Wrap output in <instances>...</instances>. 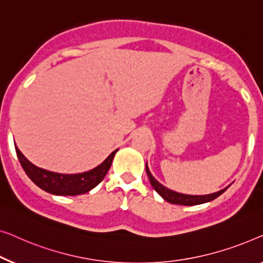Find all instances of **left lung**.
Segmentation results:
<instances>
[{
	"instance_id": "1",
	"label": "left lung",
	"mask_w": 263,
	"mask_h": 263,
	"mask_svg": "<svg viewBox=\"0 0 263 263\" xmlns=\"http://www.w3.org/2000/svg\"><path fill=\"white\" fill-rule=\"evenodd\" d=\"M145 169H146L147 176H149L151 186L154 187V190L156 191L157 193L160 194L165 201L170 202V204L183 205V206H193V205L205 204V202L214 200V199L219 197L220 194H223L224 192L229 188V187H227V188H224V190L216 192V193L206 194V195H190V194L177 193V192H174L172 190H169V188L164 187L163 184H161L160 182H158V181L153 176V174L150 173L149 167H147V163L145 165Z\"/></svg>"
}]
</instances>
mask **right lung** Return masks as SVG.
I'll use <instances>...</instances> for the list:
<instances>
[{
    "instance_id": "right-lung-1",
    "label": "right lung",
    "mask_w": 263,
    "mask_h": 263,
    "mask_svg": "<svg viewBox=\"0 0 263 263\" xmlns=\"http://www.w3.org/2000/svg\"><path fill=\"white\" fill-rule=\"evenodd\" d=\"M15 150L21 167L24 168L29 179L39 188L54 195H80L93 190L106 176L110 164H112L114 155L118 151V149L114 150L101 164L89 172L80 174H58L38 168L22 155L19 147L15 146Z\"/></svg>"
}]
</instances>
